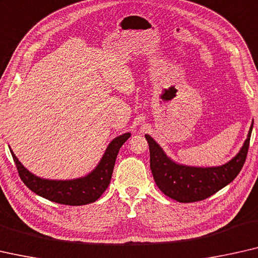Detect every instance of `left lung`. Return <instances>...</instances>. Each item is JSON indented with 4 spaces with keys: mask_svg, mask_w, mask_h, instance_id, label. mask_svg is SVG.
I'll return each mask as SVG.
<instances>
[{
    "mask_svg": "<svg viewBox=\"0 0 258 258\" xmlns=\"http://www.w3.org/2000/svg\"><path fill=\"white\" fill-rule=\"evenodd\" d=\"M252 125L240 153L221 167L195 168L179 166L168 159L162 148L146 134L151 153L154 180L164 195L179 203L204 201L221 190L239 175L247 159Z\"/></svg>",
    "mask_w": 258,
    "mask_h": 258,
    "instance_id": "1",
    "label": "left lung"
}]
</instances>
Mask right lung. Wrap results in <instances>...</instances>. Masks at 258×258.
<instances>
[{
    "label": "right lung",
    "mask_w": 258,
    "mask_h": 258,
    "mask_svg": "<svg viewBox=\"0 0 258 258\" xmlns=\"http://www.w3.org/2000/svg\"><path fill=\"white\" fill-rule=\"evenodd\" d=\"M130 137V133H125L113 139L97 168L86 177L73 180H49L37 177L22 166L13 151L10 152L19 177L31 191L51 202L79 206L96 202L107 189L119 149Z\"/></svg>",
    "instance_id": "add662e5"
}]
</instances>
